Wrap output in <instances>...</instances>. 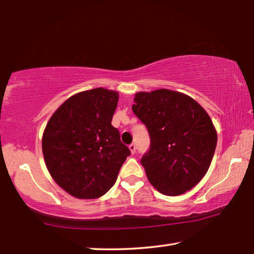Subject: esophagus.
I'll list each match as a JSON object with an SVG mask.
<instances>
[{
    "label": "esophagus",
    "mask_w": 254,
    "mask_h": 254,
    "mask_svg": "<svg viewBox=\"0 0 254 254\" xmlns=\"http://www.w3.org/2000/svg\"><path fill=\"white\" fill-rule=\"evenodd\" d=\"M128 148H130V150H131V153H133V154L135 153V151H136V145H135L134 143H131L130 145H128Z\"/></svg>",
    "instance_id": "1"
}]
</instances>
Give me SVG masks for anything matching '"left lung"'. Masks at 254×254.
I'll use <instances>...</instances> for the list:
<instances>
[{
	"label": "left lung",
	"mask_w": 254,
	"mask_h": 254,
	"mask_svg": "<svg viewBox=\"0 0 254 254\" xmlns=\"http://www.w3.org/2000/svg\"><path fill=\"white\" fill-rule=\"evenodd\" d=\"M132 111L148 128L150 148L141 163L152 186L167 196L195 187L207 173L217 143L206 111L169 89L135 94Z\"/></svg>",
	"instance_id": "left-lung-1"
}]
</instances>
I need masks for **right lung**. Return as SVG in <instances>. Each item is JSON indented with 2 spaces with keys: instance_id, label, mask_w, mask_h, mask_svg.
Segmentation results:
<instances>
[{
  "instance_id": "right-lung-1",
  "label": "right lung",
  "mask_w": 254,
  "mask_h": 254,
  "mask_svg": "<svg viewBox=\"0 0 254 254\" xmlns=\"http://www.w3.org/2000/svg\"><path fill=\"white\" fill-rule=\"evenodd\" d=\"M119 94L94 88L76 94L55 112L42 137L51 177L77 198H98L117 182L131 154L112 126Z\"/></svg>"
}]
</instances>
